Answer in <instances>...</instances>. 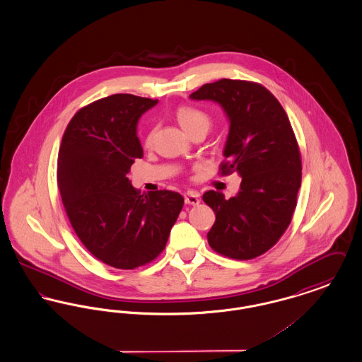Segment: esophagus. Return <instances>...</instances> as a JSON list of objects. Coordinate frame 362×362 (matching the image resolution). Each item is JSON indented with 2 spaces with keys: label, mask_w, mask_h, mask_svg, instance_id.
Listing matches in <instances>:
<instances>
[{
  "label": "esophagus",
  "mask_w": 362,
  "mask_h": 362,
  "mask_svg": "<svg viewBox=\"0 0 362 362\" xmlns=\"http://www.w3.org/2000/svg\"><path fill=\"white\" fill-rule=\"evenodd\" d=\"M185 202H186L187 205H191V206H197V205H199V202H201V195H199L197 191H189V192L185 195Z\"/></svg>",
  "instance_id": "esophagus-1"
}]
</instances>
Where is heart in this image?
I'll use <instances>...</instances> for the list:
<instances>
[{"instance_id": "1", "label": "heart", "mask_w": 362, "mask_h": 362, "mask_svg": "<svg viewBox=\"0 0 362 362\" xmlns=\"http://www.w3.org/2000/svg\"><path fill=\"white\" fill-rule=\"evenodd\" d=\"M175 117H176V121L179 122V124L183 127V130L189 133V136L198 130L206 132L210 126L209 114L194 105H186V104L179 105L175 111ZM152 141H153V130L148 133V136L145 138V144L151 145Z\"/></svg>"}]
</instances>
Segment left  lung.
<instances>
[{"label":"left lung","instance_id":"8db88e82","mask_svg":"<svg viewBox=\"0 0 362 362\" xmlns=\"http://www.w3.org/2000/svg\"><path fill=\"white\" fill-rule=\"evenodd\" d=\"M189 98L224 108L230 127L220 173L241 176L235 197L225 199L213 189L202 197L216 213L209 245L228 258H257L281 239L297 205L301 155L292 124L276 96L258 83L221 78Z\"/></svg>","mask_w":362,"mask_h":362}]
</instances>
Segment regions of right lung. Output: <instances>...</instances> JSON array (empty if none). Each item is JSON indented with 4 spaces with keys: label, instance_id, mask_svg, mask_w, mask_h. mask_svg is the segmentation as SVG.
I'll return each mask as SVG.
<instances>
[{
    "label": "right lung",
    "instance_id": "obj_1",
    "mask_svg": "<svg viewBox=\"0 0 362 362\" xmlns=\"http://www.w3.org/2000/svg\"><path fill=\"white\" fill-rule=\"evenodd\" d=\"M156 103L117 93L88 104L70 119L59 146L57 182L70 224L95 258L121 270L163 252L185 204L170 189L144 197L127 177L144 156L138 119Z\"/></svg>",
    "mask_w": 362,
    "mask_h": 362
}]
</instances>
